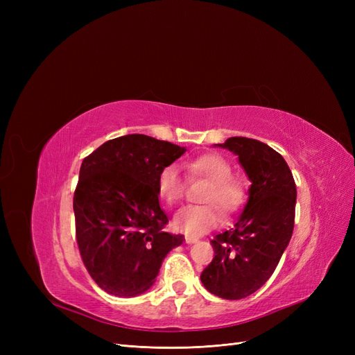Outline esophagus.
<instances>
[{"label": "esophagus", "mask_w": 355, "mask_h": 355, "mask_svg": "<svg viewBox=\"0 0 355 355\" xmlns=\"http://www.w3.org/2000/svg\"><path fill=\"white\" fill-rule=\"evenodd\" d=\"M185 241H187V244H194V243L198 241V239L197 237H191V235H187Z\"/></svg>", "instance_id": "34e87169"}]
</instances>
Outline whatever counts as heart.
Here are the masks:
<instances>
[{
  "label": "heart",
  "mask_w": 355,
  "mask_h": 355,
  "mask_svg": "<svg viewBox=\"0 0 355 355\" xmlns=\"http://www.w3.org/2000/svg\"><path fill=\"white\" fill-rule=\"evenodd\" d=\"M187 167L192 176L210 180V185L202 196V201L210 204L188 206L179 210L173 218V228L192 237H198L219 223L220 210L218 205L225 213H232L243 206L245 188L241 180L231 178V164L218 154H206L189 159ZM184 179L178 166L168 164L161 168L157 178V191L161 200L167 204H176L184 197Z\"/></svg>",
  "instance_id": "1"
}]
</instances>
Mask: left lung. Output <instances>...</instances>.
I'll return each mask as SVG.
<instances>
[{"instance_id":"obj_1","label":"left lung","mask_w":355,"mask_h":355,"mask_svg":"<svg viewBox=\"0 0 355 355\" xmlns=\"http://www.w3.org/2000/svg\"><path fill=\"white\" fill-rule=\"evenodd\" d=\"M219 148L239 157L252 185L234 227L218 234L214 257L201 272L210 293L237 300L250 296L272 275L293 234L296 185L284 158L249 137H230Z\"/></svg>"}]
</instances>
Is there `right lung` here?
Segmentation results:
<instances>
[{
    "label": "right lung",
    "mask_w": 355,
    "mask_h": 355,
    "mask_svg": "<svg viewBox=\"0 0 355 355\" xmlns=\"http://www.w3.org/2000/svg\"><path fill=\"white\" fill-rule=\"evenodd\" d=\"M187 149L145 135L105 142L85 157L73 194L83 262L106 293L133 297L155 283L167 253L184 235L163 228L157 178Z\"/></svg>",
    "instance_id": "1"
}]
</instances>
